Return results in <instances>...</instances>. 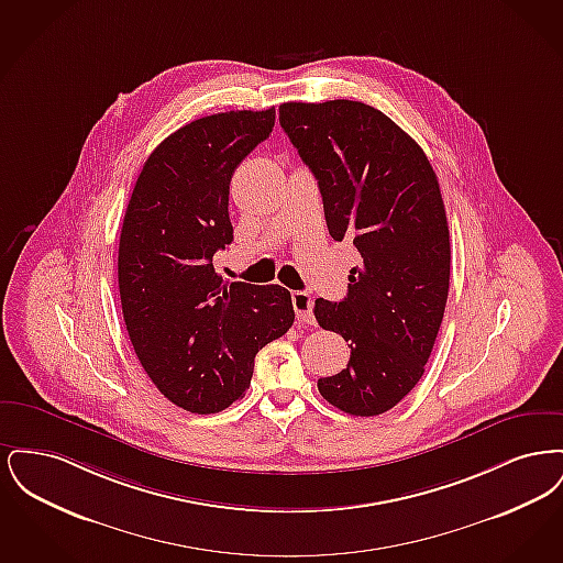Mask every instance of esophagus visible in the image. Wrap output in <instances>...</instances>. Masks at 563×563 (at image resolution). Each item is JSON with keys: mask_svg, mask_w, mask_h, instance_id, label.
<instances>
[{"mask_svg": "<svg viewBox=\"0 0 563 563\" xmlns=\"http://www.w3.org/2000/svg\"><path fill=\"white\" fill-rule=\"evenodd\" d=\"M291 301H294L295 314H297V321L303 322V324H314V314H312V295L303 294V291H295L291 295Z\"/></svg>", "mask_w": 563, "mask_h": 563, "instance_id": "34e87169", "label": "esophagus"}]
</instances>
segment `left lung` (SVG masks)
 Here are the masks:
<instances>
[{
    "instance_id": "1",
    "label": "left lung",
    "mask_w": 563,
    "mask_h": 563,
    "mask_svg": "<svg viewBox=\"0 0 563 563\" xmlns=\"http://www.w3.org/2000/svg\"><path fill=\"white\" fill-rule=\"evenodd\" d=\"M278 120L319 181L333 241L361 264L342 301L319 297L314 317L350 346L346 369L319 379L324 401L379 416L420 382L450 291V230L422 147L361 101L283 103Z\"/></svg>"
}]
</instances>
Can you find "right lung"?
I'll use <instances>...</instances> for the list:
<instances>
[{"mask_svg": "<svg viewBox=\"0 0 563 563\" xmlns=\"http://www.w3.org/2000/svg\"><path fill=\"white\" fill-rule=\"evenodd\" d=\"M276 111L194 120L150 154L129 200L118 285L134 352L170 402L217 413L239 401L255 354L294 324L280 285H225L213 255L234 239L230 181L274 129Z\"/></svg>", "mask_w": 563, "mask_h": 563, "instance_id": "1", "label": "right lung"}]
</instances>
